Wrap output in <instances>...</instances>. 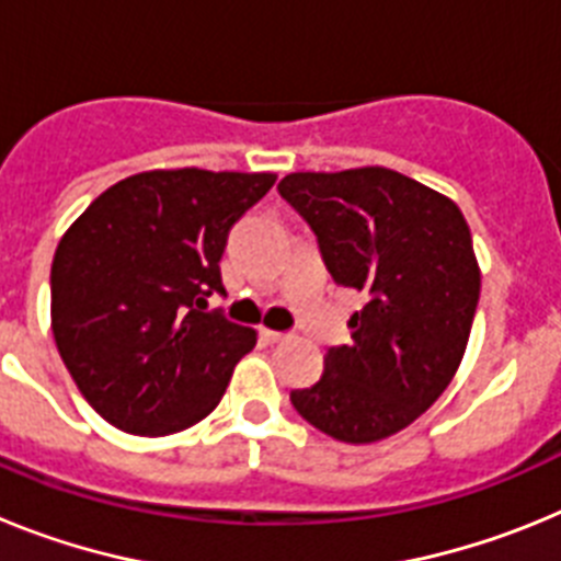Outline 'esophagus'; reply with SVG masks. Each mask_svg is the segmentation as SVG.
Segmentation results:
<instances>
[{"label":"esophagus","instance_id":"1","mask_svg":"<svg viewBox=\"0 0 561 561\" xmlns=\"http://www.w3.org/2000/svg\"><path fill=\"white\" fill-rule=\"evenodd\" d=\"M261 340L270 342V345H275V342H284L286 334L284 331H272V329H261Z\"/></svg>","mask_w":561,"mask_h":561}]
</instances>
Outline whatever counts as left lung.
Listing matches in <instances>:
<instances>
[{"instance_id":"obj_1","label":"left lung","mask_w":561,"mask_h":561,"mask_svg":"<svg viewBox=\"0 0 561 561\" xmlns=\"http://www.w3.org/2000/svg\"><path fill=\"white\" fill-rule=\"evenodd\" d=\"M280 196L314 230L336 284L365 295L351 342L291 390L311 427L374 444L413 424L453 381L480 297L472 232L453 199L390 168L289 173Z\"/></svg>"}]
</instances>
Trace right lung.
I'll return each instance as SVG.
<instances>
[{
  "mask_svg": "<svg viewBox=\"0 0 561 561\" xmlns=\"http://www.w3.org/2000/svg\"><path fill=\"white\" fill-rule=\"evenodd\" d=\"M275 173L146 171L103 191L58 241L49 295L58 354L112 427L171 435L221 401L255 331L207 297L225 295L227 232Z\"/></svg>",
  "mask_w": 561,
  "mask_h": 561,
  "instance_id": "1",
  "label": "right lung"
}]
</instances>
